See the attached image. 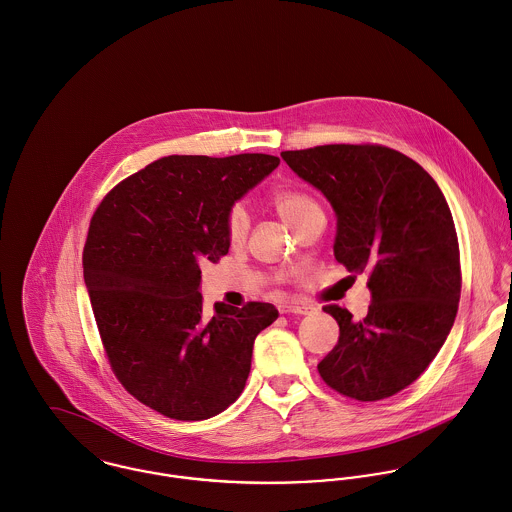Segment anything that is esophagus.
<instances>
[{
    "label": "esophagus",
    "mask_w": 512,
    "mask_h": 512,
    "mask_svg": "<svg viewBox=\"0 0 512 512\" xmlns=\"http://www.w3.org/2000/svg\"><path fill=\"white\" fill-rule=\"evenodd\" d=\"M314 308L307 307V305H297V303H283V305H279V312L281 314H291V312H295V314H310Z\"/></svg>",
    "instance_id": "34e87169"
}]
</instances>
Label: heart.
<instances>
[{
  "label": "heart",
  "instance_id": "obj_1",
  "mask_svg": "<svg viewBox=\"0 0 512 512\" xmlns=\"http://www.w3.org/2000/svg\"><path fill=\"white\" fill-rule=\"evenodd\" d=\"M273 205L281 219L295 231L305 219L314 213H320V205L316 204L314 198H310L305 192L299 190H277L273 194ZM247 211L241 205H235L227 213V237L231 243H237L243 239L247 231Z\"/></svg>",
  "mask_w": 512,
  "mask_h": 512
}]
</instances>
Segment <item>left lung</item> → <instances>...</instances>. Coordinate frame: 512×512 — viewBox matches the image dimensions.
Listing matches in <instances>:
<instances>
[{
    "instance_id": "obj_1",
    "label": "left lung",
    "mask_w": 512,
    "mask_h": 512,
    "mask_svg": "<svg viewBox=\"0 0 512 512\" xmlns=\"http://www.w3.org/2000/svg\"><path fill=\"white\" fill-rule=\"evenodd\" d=\"M281 158L332 205L336 261L370 277L364 320L324 307L340 336L318 374L342 396L390 398L423 374L455 322L461 265L449 205L435 180L392 148L328 144Z\"/></svg>"
}]
</instances>
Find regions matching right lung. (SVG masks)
<instances>
[{"label": "right lung", "mask_w": 512, "mask_h": 512, "mask_svg": "<svg viewBox=\"0 0 512 512\" xmlns=\"http://www.w3.org/2000/svg\"><path fill=\"white\" fill-rule=\"evenodd\" d=\"M277 156H168L120 182L95 211L85 285L108 362L144 406L200 421L233 404L269 303H215L205 314L202 265L229 251L227 213L277 166Z\"/></svg>", "instance_id": "right-lung-1"}]
</instances>
